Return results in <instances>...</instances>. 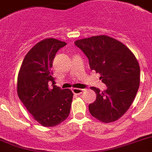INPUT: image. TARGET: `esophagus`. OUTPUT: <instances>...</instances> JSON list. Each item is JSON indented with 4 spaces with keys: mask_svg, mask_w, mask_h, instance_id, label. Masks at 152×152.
<instances>
[{
    "mask_svg": "<svg viewBox=\"0 0 152 152\" xmlns=\"http://www.w3.org/2000/svg\"><path fill=\"white\" fill-rule=\"evenodd\" d=\"M72 91H73V93H75V94H76V95H80V94L84 91V90H83V89L74 88L73 90H72Z\"/></svg>",
    "mask_w": 152,
    "mask_h": 152,
    "instance_id": "34e87169",
    "label": "esophagus"
}]
</instances>
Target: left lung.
I'll list each match as a JSON object with an SVG mask.
<instances>
[{"label": "left lung", "instance_id": "obj_1", "mask_svg": "<svg viewBox=\"0 0 152 152\" xmlns=\"http://www.w3.org/2000/svg\"><path fill=\"white\" fill-rule=\"evenodd\" d=\"M75 44L89 59L91 70L99 73L107 86L103 92L96 87V101L89 105L92 116L104 123L119 119L133 103L140 83V68L130 49L107 35L80 39Z\"/></svg>", "mask_w": 152, "mask_h": 152}]
</instances>
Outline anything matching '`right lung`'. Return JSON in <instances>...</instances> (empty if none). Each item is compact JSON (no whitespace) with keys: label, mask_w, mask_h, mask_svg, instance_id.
<instances>
[{"label":"right lung","mask_w":152,"mask_h":152,"mask_svg":"<svg viewBox=\"0 0 152 152\" xmlns=\"http://www.w3.org/2000/svg\"><path fill=\"white\" fill-rule=\"evenodd\" d=\"M66 43L47 38L36 44L28 52L17 78V93L34 119L44 126H55L70 113L73 93L56 87L52 77L56 53ZM52 83V88L48 83Z\"/></svg>","instance_id":"add662e5"}]
</instances>
